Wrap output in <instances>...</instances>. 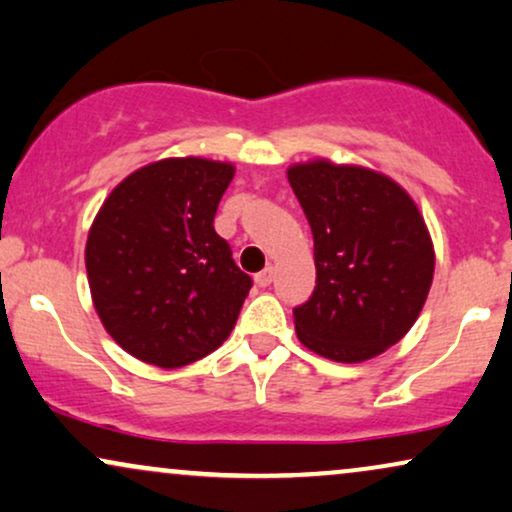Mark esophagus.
Segmentation results:
<instances>
[{
	"label": "esophagus",
	"instance_id": "obj_1",
	"mask_svg": "<svg viewBox=\"0 0 512 512\" xmlns=\"http://www.w3.org/2000/svg\"><path fill=\"white\" fill-rule=\"evenodd\" d=\"M274 274H276V269L274 267H267V269H262L260 274H255V283L260 288H267L271 281H274Z\"/></svg>",
	"mask_w": 512,
	"mask_h": 512
}]
</instances>
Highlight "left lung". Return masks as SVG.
Here are the masks:
<instances>
[{"label":"left lung","mask_w":512,"mask_h":512,"mask_svg":"<svg viewBox=\"0 0 512 512\" xmlns=\"http://www.w3.org/2000/svg\"><path fill=\"white\" fill-rule=\"evenodd\" d=\"M312 226L316 288L295 307L297 340L319 357L359 364L416 323L435 274L418 205L397 181L326 158L288 167Z\"/></svg>","instance_id":"left-lung-1"}]
</instances>
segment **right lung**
Instances as JSON below:
<instances>
[{
    "label": "right lung",
    "mask_w": 512,
    "mask_h": 512,
    "mask_svg": "<svg viewBox=\"0 0 512 512\" xmlns=\"http://www.w3.org/2000/svg\"><path fill=\"white\" fill-rule=\"evenodd\" d=\"M234 172L163 158L122 179L96 212L84 248L94 309L144 364H193L234 331L252 281L212 226Z\"/></svg>",
    "instance_id": "obj_1"
}]
</instances>
